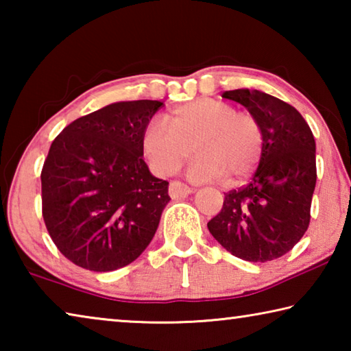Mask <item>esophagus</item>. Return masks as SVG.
Returning <instances> with one entry per match:
<instances>
[{
  "instance_id": "esophagus-1",
  "label": "esophagus",
  "mask_w": 351,
  "mask_h": 351,
  "mask_svg": "<svg viewBox=\"0 0 351 351\" xmlns=\"http://www.w3.org/2000/svg\"><path fill=\"white\" fill-rule=\"evenodd\" d=\"M169 192L171 198H182V197H187L189 193H192L193 189H190L189 186H186V184H182L180 181H173L170 184Z\"/></svg>"
}]
</instances>
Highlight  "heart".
Returning <instances> with one entry per match:
<instances>
[{
	"mask_svg": "<svg viewBox=\"0 0 351 351\" xmlns=\"http://www.w3.org/2000/svg\"><path fill=\"white\" fill-rule=\"evenodd\" d=\"M167 123L152 121L142 132L141 148L154 173L169 176L193 154L190 180L226 178L234 186L245 181L263 154L265 136L257 117L219 99L201 97L175 106Z\"/></svg>",
	"mask_w": 351,
	"mask_h": 351,
	"instance_id": "1",
	"label": "heart"
}]
</instances>
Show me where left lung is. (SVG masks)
<instances>
[{
  "label": "left lung",
  "instance_id": "1",
  "mask_svg": "<svg viewBox=\"0 0 351 351\" xmlns=\"http://www.w3.org/2000/svg\"><path fill=\"white\" fill-rule=\"evenodd\" d=\"M223 97L258 119L265 144L251 181L224 193L207 228L235 257L265 263L289 252L310 226L316 142L300 112L280 99L258 90L226 91Z\"/></svg>",
  "mask_w": 351,
  "mask_h": 351
}]
</instances>
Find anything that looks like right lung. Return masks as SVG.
<instances>
[{"instance_id": "right-lung-1", "label": "right lung", "mask_w": 351, "mask_h": 351, "mask_svg": "<svg viewBox=\"0 0 351 351\" xmlns=\"http://www.w3.org/2000/svg\"><path fill=\"white\" fill-rule=\"evenodd\" d=\"M164 104L117 102L75 119L51 144L41 169V213L58 251L80 268L108 272L150 245L170 201L141 138Z\"/></svg>"}]
</instances>
